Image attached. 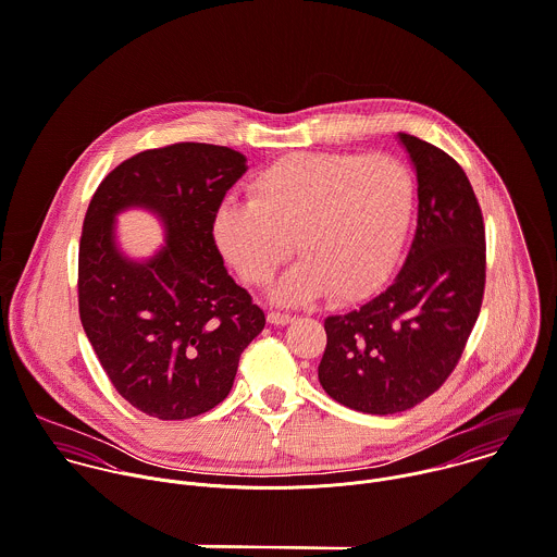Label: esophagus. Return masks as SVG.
I'll return each mask as SVG.
<instances>
[{"mask_svg": "<svg viewBox=\"0 0 557 557\" xmlns=\"http://www.w3.org/2000/svg\"><path fill=\"white\" fill-rule=\"evenodd\" d=\"M294 318L289 315V313H281V311H270L268 313V322L270 324H276V326H285V324H289Z\"/></svg>", "mask_w": 557, "mask_h": 557, "instance_id": "obj_1", "label": "esophagus"}]
</instances>
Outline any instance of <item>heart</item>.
Wrapping results in <instances>:
<instances>
[{
    "label": "heart",
    "mask_w": 557,
    "mask_h": 557,
    "mask_svg": "<svg viewBox=\"0 0 557 557\" xmlns=\"http://www.w3.org/2000/svg\"><path fill=\"white\" fill-rule=\"evenodd\" d=\"M250 196L218 207L213 235L250 285L274 276L294 240L302 261L274 287L285 305L370 294L396 265L416 209L409 168L387 154H289L255 176Z\"/></svg>",
    "instance_id": "b5f03b06"
}]
</instances>
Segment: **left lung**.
Instances as JSON below:
<instances>
[{
  "label": "left lung",
  "instance_id": "8db88e82",
  "mask_svg": "<svg viewBox=\"0 0 557 557\" xmlns=\"http://www.w3.org/2000/svg\"><path fill=\"white\" fill-rule=\"evenodd\" d=\"M418 181V226L396 278L324 320V392L363 413H398L455 370L485 287V228L468 176L440 148L398 133Z\"/></svg>",
  "mask_w": 557,
  "mask_h": 557
}]
</instances>
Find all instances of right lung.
<instances>
[{"label":"right lung","instance_id":"right-lung-1","mask_svg":"<svg viewBox=\"0 0 557 557\" xmlns=\"http://www.w3.org/2000/svg\"><path fill=\"white\" fill-rule=\"evenodd\" d=\"M224 146L174 144L117 165L94 194L78 252L83 329L113 387L139 411L185 420L222 403L265 315L226 272L213 220L246 174ZM139 206L166 226L146 262L116 246L114 218Z\"/></svg>","mask_w":557,"mask_h":557}]
</instances>
